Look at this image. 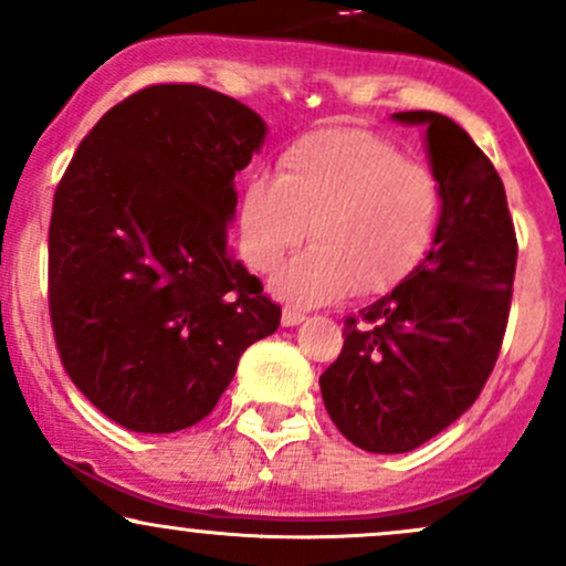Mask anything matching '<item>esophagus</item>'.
I'll use <instances>...</instances> for the list:
<instances>
[{
    "label": "esophagus",
    "mask_w": 566,
    "mask_h": 566,
    "mask_svg": "<svg viewBox=\"0 0 566 566\" xmlns=\"http://www.w3.org/2000/svg\"><path fill=\"white\" fill-rule=\"evenodd\" d=\"M303 319H305V314H303V311H297V308H290V305H287V308L282 311V324H284V327H295V324H301Z\"/></svg>",
    "instance_id": "esophagus-1"
}]
</instances>
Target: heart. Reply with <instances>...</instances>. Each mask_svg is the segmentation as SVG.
Masks as SVG:
<instances>
[{"instance_id": "obj_1", "label": "heart", "mask_w": 566, "mask_h": 566, "mask_svg": "<svg viewBox=\"0 0 566 566\" xmlns=\"http://www.w3.org/2000/svg\"><path fill=\"white\" fill-rule=\"evenodd\" d=\"M441 220L444 188L431 167L367 129H319L284 148L276 180L244 184L239 255L265 274L311 237L274 279L282 301L311 308L350 290H394L433 250Z\"/></svg>"}]
</instances>
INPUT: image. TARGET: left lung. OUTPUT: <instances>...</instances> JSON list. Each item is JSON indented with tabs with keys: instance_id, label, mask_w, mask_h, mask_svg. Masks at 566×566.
<instances>
[{
	"instance_id": "8db88e82",
	"label": "left lung",
	"mask_w": 566,
	"mask_h": 566,
	"mask_svg": "<svg viewBox=\"0 0 566 566\" xmlns=\"http://www.w3.org/2000/svg\"><path fill=\"white\" fill-rule=\"evenodd\" d=\"M394 119L426 127L444 220L426 261L348 316L340 356L319 378L337 431L378 454L426 444L479 399L503 346L518 255L503 180L471 135L437 112Z\"/></svg>"
}]
</instances>
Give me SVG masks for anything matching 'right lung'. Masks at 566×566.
Instances as JSON below:
<instances>
[{
    "label": "right lung",
    "instance_id": "obj_1",
    "mask_svg": "<svg viewBox=\"0 0 566 566\" xmlns=\"http://www.w3.org/2000/svg\"><path fill=\"white\" fill-rule=\"evenodd\" d=\"M265 122L199 84L101 116L55 188L48 301L74 386L114 423L172 433L212 412L282 308L229 252L233 175Z\"/></svg>",
    "mask_w": 566,
    "mask_h": 566
}]
</instances>
